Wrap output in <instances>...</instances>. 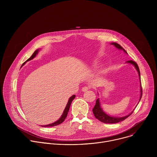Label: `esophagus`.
<instances>
[{
  "instance_id": "1",
  "label": "esophagus",
  "mask_w": 157,
  "mask_h": 157,
  "mask_svg": "<svg viewBox=\"0 0 157 157\" xmlns=\"http://www.w3.org/2000/svg\"><path fill=\"white\" fill-rule=\"evenodd\" d=\"M89 87H87V86H84L82 88V92H86L87 91V90H89Z\"/></svg>"
}]
</instances>
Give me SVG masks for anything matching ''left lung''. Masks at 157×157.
<instances>
[{"instance_id":"left-lung-1","label":"left lung","mask_w":157,"mask_h":157,"mask_svg":"<svg viewBox=\"0 0 157 157\" xmlns=\"http://www.w3.org/2000/svg\"><path fill=\"white\" fill-rule=\"evenodd\" d=\"M112 44H113V45H114L117 48L119 49V50H122L125 53L127 54V52L120 45V44H119L118 43H111ZM126 63H130V64H133L134 66H135L136 69L137 70V71H138V73H139V76L140 77V70H139V66L137 65V64L135 62L133 61L132 60H129V61H127ZM142 84H141V82H140V100L139 101H140L141 98H142ZM93 114L95 116V117L96 119H98L99 121H100L101 122H104V123H106V124H116V123H118V122H120L121 121H124L125 119H127L128 116H130L132 113L133 110L132 112V113L127 115V116H125L124 117H112V116H110L109 115H107L106 113H105L103 111L101 107V105H100V102H99V99H98L96 100V104L93 109Z\"/></svg>"}]
</instances>
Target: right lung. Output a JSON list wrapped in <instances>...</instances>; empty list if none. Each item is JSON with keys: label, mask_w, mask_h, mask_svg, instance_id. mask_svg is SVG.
I'll return each instance as SVG.
<instances>
[{"label": "right lung", "mask_w": 157, "mask_h": 157, "mask_svg": "<svg viewBox=\"0 0 157 157\" xmlns=\"http://www.w3.org/2000/svg\"><path fill=\"white\" fill-rule=\"evenodd\" d=\"M38 51H39L38 49L36 50H35V52L33 53V55L31 56V57L29 58L25 63H24L23 64H22V66H23L24 64H25V63L27 61H30V60L33 59V58L36 56V55L38 54ZM75 98V95H73V96L69 99L68 102V103H67V105H66V107H65V109H64V111H63V113L62 116H61V117H60L57 121H56L55 122H53V123H52V124H51L45 125H41V127H53V126L58 125L61 124L63 122H64V119H65L66 117H67V115H68V111H69V109H70L71 104L72 101H73V99H74Z\"/></svg>", "instance_id": "1"}]
</instances>
